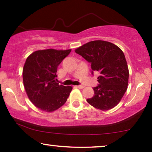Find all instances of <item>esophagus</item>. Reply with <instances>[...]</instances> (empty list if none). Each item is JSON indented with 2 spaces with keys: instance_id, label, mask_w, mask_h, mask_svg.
<instances>
[{
  "instance_id": "esophagus-1",
  "label": "esophagus",
  "mask_w": 152,
  "mask_h": 152,
  "mask_svg": "<svg viewBox=\"0 0 152 152\" xmlns=\"http://www.w3.org/2000/svg\"><path fill=\"white\" fill-rule=\"evenodd\" d=\"M76 87H77V88H80V89H82V88H84V86H82V85H78V86H76Z\"/></svg>"
}]
</instances>
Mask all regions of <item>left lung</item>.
I'll use <instances>...</instances> for the list:
<instances>
[{
    "instance_id": "1",
    "label": "left lung",
    "mask_w": 152,
    "mask_h": 152,
    "mask_svg": "<svg viewBox=\"0 0 152 152\" xmlns=\"http://www.w3.org/2000/svg\"><path fill=\"white\" fill-rule=\"evenodd\" d=\"M91 64L92 74L98 72L99 85L93 88L94 96L86 101L93 107L107 111L115 107L127 89L129 69L122 50L105 41H93L75 50Z\"/></svg>"
}]
</instances>
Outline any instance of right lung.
<instances>
[{
    "label": "right lung",
    "mask_w": 152,
    "mask_h": 152,
    "mask_svg": "<svg viewBox=\"0 0 152 152\" xmlns=\"http://www.w3.org/2000/svg\"><path fill=\"white\" fill-rule=\"evenodd\" d=\"M70 51L43 50L34 52L27 58L23 69L25 90L33 104L43 111L59 109L71 92L72 86L56 82L58 66Z\"/></svg>",
    "instance_id": "right-lung-1"
}]
</instances>
